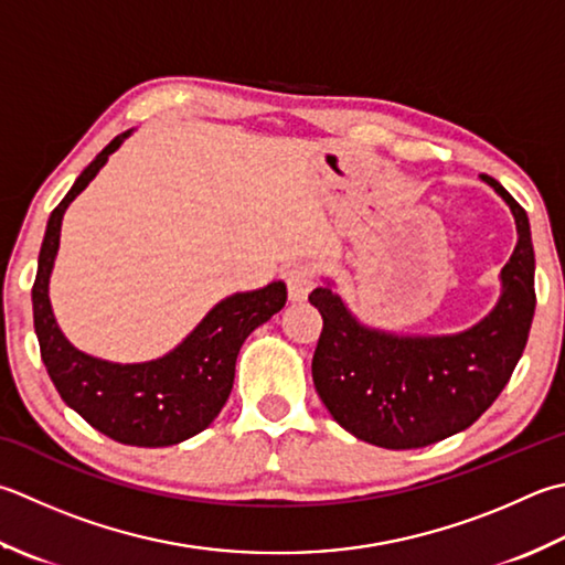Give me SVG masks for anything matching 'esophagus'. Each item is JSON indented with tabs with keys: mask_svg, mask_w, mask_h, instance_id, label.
Here are the masks:
<instances>
[{
	"mask_svg": "<svg viewBox=\"0 0 565 565\" xmlns=\"http://www.w3.org/2000/svg\"><path fill=\"white\" fill-rule=\"evenodd\" d=\"M284 279H286V289H289L291 301H303L316 286L313 269L306 267V264H296V267L286 269Z\"/></svg>",
	"mask_w": 565,
	"mask_h": 565,
	"instance_id": "34e87169",
	"label": "esophagus"
}]
</instances>
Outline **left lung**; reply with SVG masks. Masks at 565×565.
I'll use <instances>...</instances> for the list:
<instances>
[{
    "mask_svg": "<svg viewBox=\"0 0 565 565\" xmlns=\"http://www.w3.org/2000/svg\"><path fill=\"white\" fill-rule=\"evenodd\" d=\"M516 223L502 296L478 326L456 335H394L362 326L328 286L311 291L323 316L313 384L330 416L360 440L390 450L438 444L488 412L510 382L534 320V247L524 207L490 175Z\"/></svg>",
    "mask_w": 565,
    "mask_h": 565,
    "instance_id": "8db88e82",
    "label": "left lung"
}]
</instances>
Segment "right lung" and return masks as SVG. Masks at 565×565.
I'll use <instances>...</instances> for the list:
<instances>
[{
	"label": "right lung",
	"mask_w": 565,
	"mask_h": 565,
	"mask_svg": "<svg viewBox=\"0 0 565 565\" xmlns=\"http://www.w3.org/2000/svg\"><path fill=\"white\" fill-rule=\"evenodd\" d=\"M129 135L131 129L97 153L49 217L31 289L33 328L49 377L73 412L117 444L161 448L181 444L215 422L232 392L242 342L254 328L281 311L286 286L271 281L257 291L227 296L179 348L159 360L119 364L73 348L55 323L49 298L63 213Z\"/></svg>",
	"instance_id": "obj_1"
}]
</instances>
